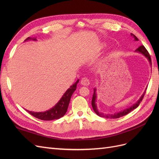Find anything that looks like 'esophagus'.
I'll use <instances>...</instances> for the list:
<instances>
[{"mask_svg": "<svg viewBox=\"0 0 159 159\" xmlns=\"http://www.w3.org/2000/svg\"><path fill=\"white\" fill-rule=\"evenodd\" d=\"M81 84L84 85H85V86H88L89 85V80L88 78H83L82 79H81Z\"/></svg>", "mask_w": 159, "mask_h": 159, "instance_id": "obj_1", "label": "esophagus"}]
</instances>
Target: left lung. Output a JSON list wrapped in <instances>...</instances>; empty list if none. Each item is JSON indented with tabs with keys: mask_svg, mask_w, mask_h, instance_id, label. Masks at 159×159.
I'll return each instance as SVG.
<instances>
[{
	"mask_svg": "<svg viewBox=\"0 0 159 159\" xmlns=\"http://www.w3.org/2000/svg\"><path fill=\"white\" fill-rule=\"evenodd\" d=\"M131 36H133V38H134V40L135 41H138V38L134 36V34H131ZM135 52H139L141 53V54H143L144 56H145L148 59V60L149 61V62H150V64L152 65L151 64V56H150V54H148V51L147 50V49L145 48V46H139L137 49H136ZM147 90V88L145 91V92L143 93V94L141 95V97L140 98V99H139L136 103H134V105H133L131 107L129 108H127L126 109L123 110V111H120L119 113H114L113 115H109V114H103L102 113H100L98 111V109H97V105H96V103H95V100H96V98H97V96H96V93H95V91H96V89L95 88L94 89V93H93V98H92V101H91V105H92L93 107V109L94 110L95 113L97 114L98 115H99V117H105V118H111V119H117V118H119L121 117H123L124 116V115H126L127 114L129 113L131 111H132L134 109H136L139 104L141 103V102H142V100L143 99V97L144 95H145V91Z\"/></svg>",
	"mask_w": 159,
	"mask_h": 159,
	"instance_id": "8db88e82",
	"label": "left lung"
}]
</instances>
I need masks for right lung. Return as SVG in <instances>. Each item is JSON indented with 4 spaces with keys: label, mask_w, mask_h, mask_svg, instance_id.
I'll list each match as a JSON object with an SVG mask.
<instances>
[{
    "label": "right lung",
    "mask_w": 159,
    "mask_h": 159,
    "mask_svg": "<svg viewBox=\"0 0 159 159\" xmlns=\"http://www.w3.org/2000/svg\"><path fill=\"white\" fill-rule=\"evenodd\" d=\"M28 40H36V38L28 37L25 40V41ZM79 80H78L74 84L70 86V88L66 91L59 102L57 103L54 107H52L50 110H48L44 112H34L28 110L26 111L32 116L41 120H44V121H51V120L58 119L62 117L66 114L67 110H68L71 97L76 89L77 84Z\"/></svg>",
    "instance_id": "obj_1"
}]
</instances>
